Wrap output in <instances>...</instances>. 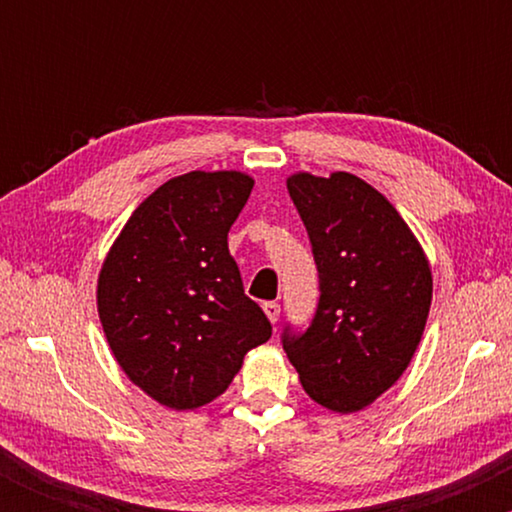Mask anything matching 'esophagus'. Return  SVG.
<instances>
[{
  "label": "esophagus",
  "mask_w": 512,
  "mask_h": 512,
  "mask_svg": "<svg viewBox=\"0 0 512 512\" xmlns=\"http://www.w3.org/2000/svg\"><path fill=\"white\" fill-rule=\"evenodd\" d=\"M262 308H264V315L269 317V322L276 325V320H279V313H281V305L274 303V301H267L262 305Z\"/></svg>",
  "instance_id": "esophagus-1"
}]
</instances>
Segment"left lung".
<instances>
[{
  "label": "left lung",
  "instance_id": "8db88e82",
  "mask_svg": "<svg viewBox=\"0 0 512 512\" xmlns=\"http://www.w3.org/2000/svg\"><path fill=\"white\" fill-rule=\"evenodd\" d=\"M289 195L320 274V303L305 332L284 330L303 390L351 414L390 390L424 334L433 276L407 221L375 187L337 170L293 173Z\"/></svg>",
  "mask_w": 512,
  "mask_h": 512
}]
</instances>
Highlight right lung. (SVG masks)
<instances>
[{"label": "right lung", "instance_id": "1", "mask_svg": "<svg viewBox=\"0 0 512 512\" xmlns=\"http://www.w3.org/2000/svg\"><path fill=\"white\" fill-rule=\"evenodd\" d=\"M255 180L192 170L134 209L98 274V315L127 378L168 409L226 392L250 349L272 337L245 296L228 231Z\"/></svg>", "mask_w": 512, "mask_h": 512}]
</instances>
